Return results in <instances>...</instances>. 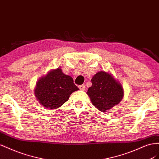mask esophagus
<instances>
[{"label":"esophagus","instance_id":"1","mask_svg":"<svg viewBox=\"0 0 159 159\" xmlns=\"http://www.w3.org/2000/svg\"><path fill=\"white\" fill-rule=\"evenodd\" d=\"M79 89H80V90H85V89H86V87H85V85H84V84H83V85H80L79 87Z\"/></svg>","mask_w":159,"mask_h":159}]
</instances>
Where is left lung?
I'll return each mask as SVG.
<instances>
[{
  "label": "left lung",
  "instance_id": "left-lung-1",
  "mask_svg": "<svg viewBox=\"0 0 159 159\" xmlns=\"http://www.w3.org/2000/svg\"><path fill=\"white\" fill-rule=\"evenodd\" d=\"M91 82L92 86L87 93L97 109L105 112L120 102L123 89L112 76L106 72H98L93 77Z\"/></svg>",
  "mask_w": 159,
  "mask_h": 159
}]
</instances>
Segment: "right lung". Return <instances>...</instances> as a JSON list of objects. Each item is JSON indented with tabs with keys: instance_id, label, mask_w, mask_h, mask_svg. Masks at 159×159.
Listing matches in <instances>:
<instances>
[{
	"instance_id": "add662e5",
	"label": "right lung",
	"mask_w": 159,
	"mask_h": 159,
	"mask_svg": "<svg viewBox=\"0 0 159 159\" xmlns=\"http://www.w3.org/2000/svg\"><path fill=\"white\" fill-rule=\"evenodd\" d=\"M78 90L72 77L65 75L61 69H57L39 80L34 94L42 105L50 109H56Z\"/></svg>"
}]
</instances>
